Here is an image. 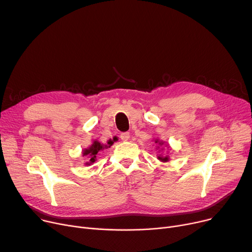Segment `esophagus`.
Segmentation results:
<instances>
[{
  "instance_id": "34e87169",
  "label": "esophagus",
  "mask_w": 252,
  "mask_h": 252,
  "mask_svg": "<svg viewBox=\"0 0 252 252\" xmlns=\"http://www.w3.org/2000/svg\"><path fill=\"white\" fill-rule=\"evenodd\" d=\"M121 139L123 140V141H128V139H129V134L128 133H123V134H121Z\"/></svg>"
}]
</instances>
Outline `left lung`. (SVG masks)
<instances>
[{
  "label": "left lung",
  "instance_id": "8db88e82",
  "mask_svg": "<svg viewBox=\"0 0 252 252\" xmlns=\"http://www.w3.org/2000/svg\"><path fill=\"white\" fill-rule=\"evenodd\" d=\"M154 142H155V144H157L158 146H156V149L158 150V149H160L159 151H162L164 148H162V145H164V143L165 142H163V141H160L159 139H155L154 140ZM165 146L167 147V148H170L169 147V145L168 144H166ZM157 159L158 160H160L161 162H167V161H169V156L168 155H162V154H159L157 156Z\"/></svg>",
  "mask_w": 252,
  "mask_h": 252
}]
</instances>
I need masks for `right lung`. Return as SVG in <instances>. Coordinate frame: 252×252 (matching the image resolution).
<instances>
[{
	"label": "right lung",
	"instance_id": "obj_1",
	"mask_svg": "<svg viewBox=\"0 0 252 252\" xmlns=\"http://www.w3.org/2000/svg\"><path fill=\"white\" fill-rule=\"evenodd\" d=\"M117 141V137H114L113 140L108 141L106 144L100 143L97 140H94L92 143L91 146L89 148H86L83 150V156H86L88 158V161L85 162V165H91L94 163L97 160V155L100 151H103L104 149L110 148L111 145H113V143Z\"/></svg>",
	"mask_w": 252,
	"mask_h": 252
}]
</instances>
